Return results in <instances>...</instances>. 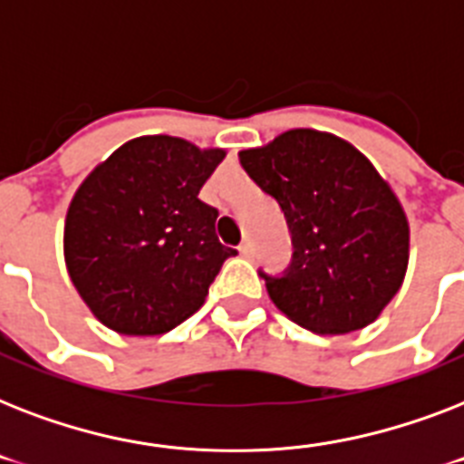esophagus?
Wrapping results in <instances>:
<instances>
[{
  "mask_svg": "<svg viewBox=\"0 0 464 464\" xmlns=\"http://www.w3.org/2000/svg\"><path fill=\"white\" fill-rule=\"evenodd\" d=\"M238 253L243 255V257H250V255H253V243H250V240H246V243H240Z\"/></svg>",
  "mask_w": 464,
  "mask_h": 464,
  "instance_id": "1",
  "label": "esophagus"
}]
</instances>
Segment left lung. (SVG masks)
<instances>
[{"label": "left lung", "mask_w": 464, "mask_h": 464, "mask_svg": "<svg viewBox=\"0 0 464 464\" xmlns=\"http://www.w3.org/2000/svg\"><path fill=\"white\" fill-rule=\"evenodd\" d=\"M240 166L289 226V267L260 269L276 308L317 334L373 323L402 286L410 226L366 156L332 134L291 130L240 151Z\"/></svg>", "instance_id": "left-lung-1"}]
</instances>
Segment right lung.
I'll return each instance as SVG.
<instances>
[{
	"label": "right lung",
	"instance_id": "right-lung-1",
	"mask_svg": "<svg viewBox=\"0 0 464 464\" xmlns=\"http://www.w3.org/2000/svg\"><path fill=\"white\" fill-rule=\"evenodd\" d=\"M221 159V149L141 137L83 180L64 224V260L79 296L111 330H173L238 255L218 243V211L199 199Z\"/></svg>",
	"mask_w": 464,
	"mask_h": 464
}]
</instances>
